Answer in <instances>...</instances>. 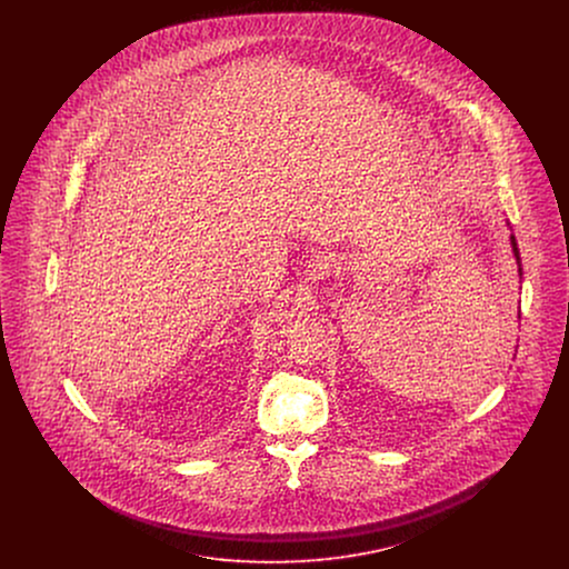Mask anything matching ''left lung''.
Listing matches in <instances>:
<instances>
[{
    "instance_id": "obj_1",
    "label": "left lung",
    "mask_w": 569,
    "mask_h": 569,
    "mask_svg": "<svg viewBox=\"0 0 569 569\" xmlns=\"http://www.w3.org/2000/svg\"><path fill=\"white\" fill-rule=\"evenodd\" d=\"M510 243H512V251H515L516 262H518V274H522V269H520V253H518V244H516L515 234H510Z\"/></svg>"
}]
</instances>
